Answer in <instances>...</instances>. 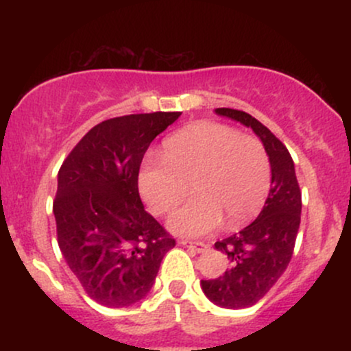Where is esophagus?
<instances>
[{
    "label": "esophagus",
    "instance_id": "obj_1",
    "mask_svg": "<svg viewBox=\"0 0 351 351\" xmlns=\"http://www.w3.org/2000/svg\"><path fill=\"white\" fill-rule=\"evenodd\" d=\"M181 245H188V247L195 249L196 252H206L209 245L206 243H199V241H188V239H181L180 241Z\"/></svg>",
    "mask_w": 351,
    "mask_h": 351
}]
</instances>
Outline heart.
<instances>
[{"label":"heart","instance_id":"obj_1","mask_svg":"<svg viewBox=\"0 0 351 351\" xmlns=\"http://www.w3.org/2000/svg\"><path fill=\"white\" fill-rule=\"evenodd\" d=\"M272 168L264 143L229 125L203 120L165 140L162 158L148 155L138 171V189L155 215H168L193 198L168 221L181 236H203L226 219L241 228L264 208Z\"/></svg>","mask_w":351,"mask_h":351}]
</instances>
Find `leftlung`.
<instances>
[{"label": "left lung", "mask_w": 351, "mask_h": 351, "mask_svg": "<svg viewBox=\"0 0 351 351\" xmlns=\"http://www.w3.org/2000/svg\"><path fill=\"white\" fill-rule=\"evenodd\" d=\"M215 112L251 127L264 143L272 168L271 191L256 221L215 244L229 257L231 267L217 279L201 280V289L213 304L245 308L271 291L291 263L300 226L302 193L291 153L267 127L243 110L216 108Z\"/></svg>", "instance_id": "1"}]
</instances>
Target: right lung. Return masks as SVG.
<instances>
[{
    "instance_id": "obj_1",
    "label": "right lung",
    "mask_w": 351,
    "mask_h": 351,
    "mask_svg": "<svg viewBox=\"0 0 351 351\" xmlns=\"http://www.w3.org/2000/svg\"><path fill=\"white\" fill-rule=\"evenodd\" d=\"M181 112L115 117L95 125L64 160L52 211L67 265L90 299L128 307L147 297L175 239L145 211V152Z\"/></svg>"
}]
</instances>
